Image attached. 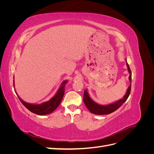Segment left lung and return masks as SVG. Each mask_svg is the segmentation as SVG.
<instances>
[{
    "instance_id": "obj_1",
    "label": "left lung",
    "mask_w": 154,
    "mask_h": 154,
    "mask_svg": "<svg viewBox=\"0 0 154 154\" xmlns=\"http://www.w3.org/2000/svg\"><path fill=\"white\" fill-rule=\"evenodd\" d=\"M127 66L128 67V72L130 74V75L129 76V80L130 82H131V80H132L131 70H130V67L127 63ZM130 91H131V85L129 86L128 88L127 89V93H126V94L123 97V99L118 101L117 102H116V103H114L110 104L109 105H106V106L100 105H98L96 103H95L94 101H92L91 99V97H89V96H88L87 92L86 91H85L84 94H83V103H85L88 110L93 114H97V115L109 114L112 112H113L116 111L117 109H118L119 107L125 103L126 100L128 99V97L130 95Z\"/></svg>"
}]
</instances>
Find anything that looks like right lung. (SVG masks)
<instances>
[{"label": "right lung", "instance_id": "add662e5", "mask_svg": "<svg viewBox=\"0 0 154 154\" xmlns=\"http://www.w3.org/2000/svg\"><path fill=\"white\" fill-rule=\"evenodd\" d=\"M66 82L67 81H64L62 83V86L60 87L57 94H56V95L53 97H52L49 101L45 102V103H43L40 105H33L26 103V102L22 100L19 97H18L20 101L22 102V103L29 111H31V112L40 116L48 114L53 112L58 106L60 103H61L63 96L64 95V85L65 83H66Z\"/></svg>", "mask_w": 154, "mask_h": 154}]
</instances>
